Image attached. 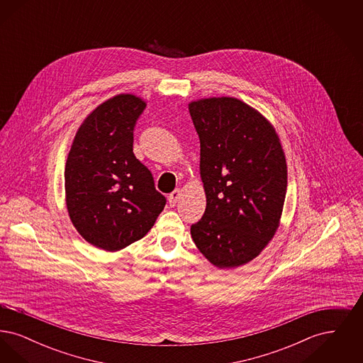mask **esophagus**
<instances>
[{"mask_svg":"<svg viewBox=\"0 0 363 363\" xmlns=\"http://www.w3.org/2000/svg\"><path fill=\"white\" fill-rule=\"evenodd\" d=\"M179 197H181V190L175 189L173 193H170V196H169V203H170V206L174 207L175 204H177V201L179 200Z\"/></svg>","mask_w":363,"mask_h":363,"instance_id":"esophagus-1","label":"esophagus"}]
</instances>
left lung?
<instances>
[{"label": "left lung", "mask_w": 363, "mask_h": 363, "mask_svg": "<svg viewBox=\"0 0 363 363\" xmlns=\"http://www.w3.org/2000/svg\"><path fill=\"white\" fill-rule=\"evenodd\" d=\"M189 113L207 197L190 234L211 264L237 268L256 259L279 228L287 190L284 151L274 125L237 98L197 99Z\"/></svg>", "instance_id": "left-lung-1"}]
</instances>
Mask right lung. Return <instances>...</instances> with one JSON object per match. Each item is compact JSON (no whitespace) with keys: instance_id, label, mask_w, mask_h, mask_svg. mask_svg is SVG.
<instances>
[{"instance_id":"1","label":"right lung","mask_w":363,"mask_h":363,"mask_svg":"<svg viewBox=\"0 0 363 363\" xmlns=\"http://www.w3.org/2000/svg\"><path fill=\"white\" fill-rule=\"evenodd\" d=\"M145 102L116 95L86 117L65 164V201L77 233L95 247L117 252L155 225L166 199L133 154V129Z\"/></svg>"}]
</instances>
